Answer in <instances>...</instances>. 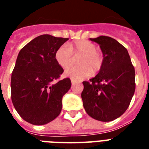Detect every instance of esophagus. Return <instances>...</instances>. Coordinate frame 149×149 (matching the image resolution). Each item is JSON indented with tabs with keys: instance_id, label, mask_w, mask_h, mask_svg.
Instances as JSON below:
<instances>
[{
	"instance_id": "1",
	"label": "esophagus",
	"mask_w": 149,
	"mask_h": 149,
	"mask_svg": "<svg viewBox=\"0 0 149 149\" xmlns=\"http://www.w3.org/2000/svg\"><path fill=\"white\" fill-rule=\"evenodd\" d=\"M71 83H72V85H73V84H79V82L77 81V80H75V79H71Z\"/></svg>"
}]
</instances>
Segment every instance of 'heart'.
<instances>
[{
  "mask_svg": "<svg viewBox=\"0 0 149 149\" xmlns=\"http://www.w3.org/2000/svg\"><path fill=\"white\" fill-rule=\"evenodd\" d=\"M80 56L77 58L79 65H71L66 68L65 75L73 79H83L93 72H97L103 65L104 58L100 51L96 49V45L88 41H77L62 45L56 50L55 58L61 67H67L72 63L73 56Z\"/></svg>",
  "mask_w": 149,
  "mask_h": 149,
  "instance_id": "heart-1",
  "label": "heart"
}]
</instances>
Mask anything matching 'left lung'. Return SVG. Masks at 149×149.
<instances>
[{
  "instance_id": "left-lung-1",
  "label": "left lung",
  "mask_w": 149,
  "mask_h": 149,
  "mask_svg": "<svg viewBox=\"0 0 149 149\" xmlns=\"http://www.w3.org/2000/svg\"><path fill=\"white\" fill-rule=\"evenodd\" d=\"M99 44L104 62L99 72L84 81L81 93L85 111L100 121H111L125 113L135 91V72L127 50L114 38H90Z\"/></svg>"
}]
</instances>
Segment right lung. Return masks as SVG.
I'll list each match as a JSON object with an SVG mask.
<instances>
[{"instance_id": "add662e5", "label": "right lung", "mask_w": 149, "mask_h": 149, "mask_svg": "<svg viewBox=\"0 0 149 149\" xmlns=\"http://www.w3.org/2000/svg\"><path fill=\"white\" fill-rule=\"evenodd\" d=\"M68 39L42 35L18 53L11 74V100L18 114L31 125L48 124L60 113L62 99L71 81L65 78L56 82L63 69L55 53Z\"/></svg>"}]
</instances>
